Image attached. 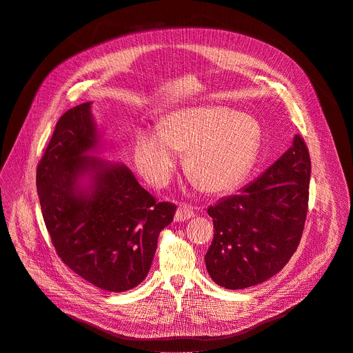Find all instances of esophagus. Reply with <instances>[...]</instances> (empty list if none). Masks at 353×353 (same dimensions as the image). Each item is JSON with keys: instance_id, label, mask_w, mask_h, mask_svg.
Returning a JSON list of instances; mask_svg holds the SVG:
<instances>
[{"instance_id": "1", "label": "esophagus", "mask_w": 353, "mask_h": 353, "mask_svg": "<svg viewBox=\"0 0 353 353\" xmlns=\"http://www.w3.org/2000/svg\"><path fill=\"white\" fill-rule=\"evenodd\" d=\"M194 217V210L190 204L188 203H181L176 208V213H175V220L176 221H185Z\"/></svg>"}]
</instances>
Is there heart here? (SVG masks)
<instances>
[{
    "instance_id": "heart-1",
    "label": "heart",
    "mask_w": 353,
    "mask_h": 353,
    "mask_svg": "<svg viewBox=\"0 0 353 353\" xmlns=\"http://www.w3.org/2000/svg\"><path fill=\"white\" fill-rule=\"evenodd\" d=\"M261 143L259 122L224 107L186 108L171 112L157 130L136 137L139 170L156 186H164L176 165L174 153L186 154L188 176L207 193L238 186L250 171Z\"/></svg>"
}]
</instances>
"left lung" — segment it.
<instances>
[{
	"label": "left lung",
	"instance_id": "left-lung-1",
	"mask_svg": "<svg viewBox=\"0 0 353 353\" xmlns=\"http://www.w3.org/2000/svg\"><path fill=\"white\" fill-rule=\"evenodd\" d=\"M310 156L302 136L241 193L210 205L214 238L205 268L214 283L243 290L275 275L299 246L309 205Z\"/></svg>",
	"mask_w": 353,
	"mask_h": 353
}]
</instances>
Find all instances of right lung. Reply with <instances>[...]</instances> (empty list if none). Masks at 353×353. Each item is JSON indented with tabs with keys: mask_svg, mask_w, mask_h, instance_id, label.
Returning a JSON list of instances; mask_svg holds the SVG:
<instances>
[{
	"mask_svg": "<svg viewBox=\"0 0 353 353\" xmlns=\"http://www.w3.org/2000/svg\"><path fill=\"white\" fill-rule=\"evenodd\" d=\"M90 105L58 119L37 165V193L58 257L90 284L123 292L149 274L159 235L176 205L157 203L128 167L88 156L99 143ZM83 174L92 179L88 191L79 183Z\"/></svg>",
	"mask_w": 353,
	"mask_h": 353,
	"instance_id": "add662e5",
	"label": "right lung"
}]
</instances>
